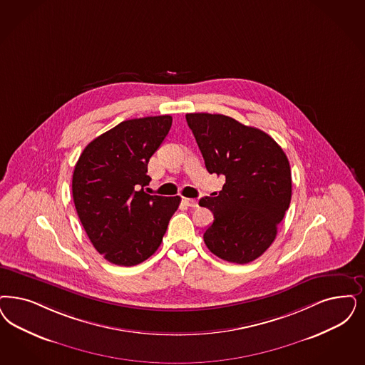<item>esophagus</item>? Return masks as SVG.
Here are the masks:
<instances>
[{
    "label": "esophagus",
    "mask_w": 365,
    "mask_h": 365,
    "mask_svg": "<svg viewBox=\"0 0 365 365\" xmlns=\"http://www.w3.org/2000/svg\"><path fill=\"white\" fill-rule=\"evenodd\" d=\"M183 202L189 206V207H197L198 206V202H197V200H191V198H185L183 200Z\"/></svg>",
    "instance_id": "34e87169"
}]
</instances>
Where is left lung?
I'll return each mask as SVG.
<instances>
[{"mask_svg":"<svg viewBox=\"0 0 365 365\" xmlns=\"http://www.w3.org/2000/svg\"><path fill=\"white\" fill-rule=\"evenodd\" d=\"M186 121L201 150L206 170L225 176L210 209L213 224L203 233L206 247L229 263L247 264L277 237L291 201V170L286 153L265 132L224 114L189 113Z\"/></svg>","mask_w":365,"mask_h":365,"instance_id":"left-lung-1","label":"left lung"}]
</instances>
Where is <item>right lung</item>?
Masks as SVG:
<instances>
[{
    "label": "right lung",
    "mask_w": 365,
    "mask_h": 365,
    "mask_svg": "<svg viewBox=\"0 0 365 365\" xmlns=\"http://www.w3.org/2000/svg\"><path fill=\"white\" fill-rule=\"evenodd\" d=\"M171 115L120 123L88 143L73 174L76 213L94 248L110 263L140 264L160 247L180 197L150 195L148 162Z\"/></svg>",
    "instance_id": "obj_1"
}]
</instances>
